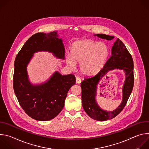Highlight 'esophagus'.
<instances>
[{
    "label": "esophagus",
    "mask_w": 149,
    "mask_h": 149,
    "mask_svg": "<svg viewBox=\"0 0 149 149\" xmlns=\"http://www.w3.org/2000/svg\"><path fill=\"white\" fill-rule=\"evenodd\" d=\"M81 82V79L79 78V77H76V83L77 84H80Z\"/></svg>",
    "instance_id": "esophagus-1"
}]
</instances>
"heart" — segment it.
I'll return each instance as SVG.
<instances>
[{
  "mask_svg": "<svg viewBox=\"0 0 149 149\" xmlns=\"http://www.w3.org/2000/svg\"><path fill=\"white\" fill-rule=\"evenodd\" d=\"M109 54V47L104 42L81 40L72 44L71 56H67L66 61L71 68L75 67V63H80V72L84 75L92 76L104 68Z\"/></svg>",
  "mask_w": 149,
  "mask_h": 149,
  "instance_id": "1",
  "label": "heart"
}]
</instances>
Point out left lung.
<instances>
[{
    "label": "left lung",
    "instance_id": "8db88e82",
    "mask_svg": "<svg viewBox=\"0 0 149 149\" xmlns=\"http://www.w3.org/2000/svg\"><path fill=\"white\" fill-rule=\"evenodd\" d=\"M98 38L108 40L114 39L113 36L97 34ZM133 60L125 46L118 38L114 42L111 48V56L104 68L95 75L85 78L81 82L82 105L84 111L93 119L105 121L116 117L124 109L133 90L134 86ZM114 69L123 70L126 79L123 86V99L119 107L113 111L102 109L96 101L97 86L101 78L109 72Z\"/></svg>",
    "mask_w": 149,
    "mask_h": 149
}]
</instances>
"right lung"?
Returning <instances> with one entry per match:
<instances>
[{
    "instance_id": "add662e5",
    "label": "right lung",
    "mask_w": 149,
    "mask_h": 149,
    "mask_svg": "<svg viewBox=\"0 0 149 149\" xmlns=\"http://www.w3.org/2000/svg\"><path fill=\"white\" fill-rule=\"evenodd\" d=\"M39 51L49 52L59 59H65L64 45L56 31L34 34L16 56L13 89L25 112L36 120L45 121L53 119L61 111L69 90L75 84V77L72 74L62 75L56 71L44 83L31 84L27 65L33 54Z\"/></svg>"
}]
</instances>
